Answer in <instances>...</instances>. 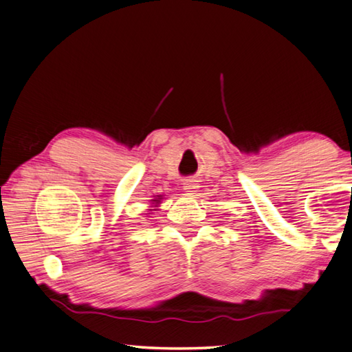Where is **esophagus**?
<instances>
[{"label":"esophagus","instance_id":"1","mask_svg":"<svg viewBox=\"0 0 352 352\" xmlns=\"http://www.w3.org/2000/svg\"><path fill=\"white\" fill-rule=\"evenodd\" d=\"M182 188L184 191H187V193H195V191L199 190V185L196 184V181H193V179H187V181H184Z\"/></svg>","mask_w":352,"mask_h":352}]
</instances>
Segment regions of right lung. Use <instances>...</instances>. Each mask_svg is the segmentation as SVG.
Instances as JSON below:
<instances>
[{
  "label": "right lung",
  "mask_w": 352,
  "mask_h": 352,
  "mask_svg": "<svg viewBox=\"0 0 352 352\" xmlns=\"http://www.w3.org/2000/svg\"><path fill=\"white\" fill-rule=\"evenodd\" d=\"M162 195H157L155 199H151V207H150V210L148 211H156L157 210V207H159V204H161V201H162ZM147 214H150V213H147Z\"/></svg>",
  "instance_id": "add662e5"
}]
</instances>
